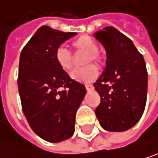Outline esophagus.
Segmentation results:
<instances>
[{
    "label": "esophagus",
    "instance_id": "34e87169",
    "mask_svg": "<svg viewBox=\"0 0 158 158\" xmlns=\"http://www.w3.org/2000/svg\"><path fill=\"white\" fill-rule=\"evenodd\" d=\"M85 89L88 91H90V90H93V85H85Z\"/></svg>",
    "mask_w": 158,
    "mask_h": 158
}]
</instances>
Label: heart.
<instances>
[{
	"label": "heart",
	"instance_id": "b5f03b06",
	"mask_svg": "<svg viewBox=\"0 0 158 158\" xmlns=\"http://www.w3.org/2000/svg\"><path fill=\"white\" fill-rule=\"evenodd\" d=\"M73 47L84 52H86L85 64H89L91 61L98 62L100 56L98 54V46L93 39L88 35L79 37L73 42ZM56 60L57 65L65 72H69L73 66V56L69 50L65 46H59L56 51ZM99 74L98 69L94 65H88L81 69H75L70 73V78L73 81L80 83H90L94 81Z\"/></svg>",
	"mask_w": 158,
	"mask_h": 158
}]
</instances>
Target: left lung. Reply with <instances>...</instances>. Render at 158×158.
Masks as SVG:
<instances>
[{"label": "left lung", "instance_id": "8db88e82", "mask_svg": "<svg viewBox=\"0 0 158 158\" xmlns=\"http://www.w3.org/2000/svg\"><path fill=\"white\" fill-rule=\"evenodd\" d=\"M93 36L106 52V64L93 84L101 97L95 114L101 126L123 132L136 125L144 112L148 74L144 58L133 41L112 26Z\"/></svg>", "mask_w": 158, "mask_h": 158}]
</instances>
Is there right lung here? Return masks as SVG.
Instances as JSON below:
<instances>
[{
    "mask_svg": "<svg viewBox=\"0 0 158 158\" xmlns=\"http://www.w3.org/2000/svg\"><path fill=\"white\" fill-rule=\"evenodd\" d=\"M75 35L44 25L20 52L18 85L22 110L33 131L49 142L73 135L76 112L86 93L85 85L70 79L56 60V49Z\"/></svg>",
    "mask_w": 158,
    "mask_h": 158,
    "instance_id": "right-lung-1",
    "label": "right lung"
}]
</instances>
